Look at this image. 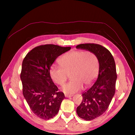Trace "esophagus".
I'll return each instance as SVG.
<instances>
[{
	"label": "esophagus",
	"instance_id": "esophagus-1",
	"mask_svg": "<svg viewBox=\"0 0 135 135\" xmlns=\"http://www.w3.org/2000/svg\"><path fill=\"white\" fill-rule=\"evenodd\" d=\"M65 97L66 98H70V97H72V95H67V94H66V95H65Z\"/></svg>",
	"mask_w": 135,
	"mask_h": 135
}]
</instances>
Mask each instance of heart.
I'll return each mask as SVG.
<instances>
[{
  "label": "heart",
  "instance_id": "obj_1",
  "mask_svg": "<svg viewBox=\"0 0 135 135\" xmlns=\"http://www.w3.org/2000/svg\"><path fill=\"white\" fill-rule=\"evenodd\" d=\"M60 65H52L49 74L52 80L61 85L70 73L72 80L63 85L61 90L67 94L79 91L83 85H90L98 76L99 69V59L95 53L85 50H72L65 53L59 59Z\"/></svg>",
  "mask_w": 135,
  "mask_h": 135
}]
</instances>
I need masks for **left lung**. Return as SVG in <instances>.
I'll return each mask as SVG.
<instances>
[{"label": "left lung", "instance_id": "8db88e82", "mask_svg": "<svg viewBox=\"0 0 135 135\" xmlns=\"http://www.w3.org/2000/svg\"><path fill=\"white\" fill-rule=\"evenodd\" d=\"M76 48L94 53L99 62L97 79L82 93V102L76 109L79 117L91 120L105 113L115 95L117 79L115 62L111 53L100 45L80 44Z\"/></svg>", "mask_w": 135, "mask_h": 135}]
</instances>
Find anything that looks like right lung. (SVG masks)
<instances>
[{"instance_id": "1", "label": "right lung", "mask_w": 135, "mask_h": 135, "mask_svg": "<svg viewBox=\"0 0 135 135\" xmlns=\"http://www.w3.org/2000/svg\"><path fill=\"white\" fill-rule=\"evenodd\" d=\"M70 49L55 45L39 46L23 60L20 73L23 95L32 111L40 119L48 120L55 116L65 98L64 93L58 91L49 70L56 58Z\"/></svg>"}]
</instances>
